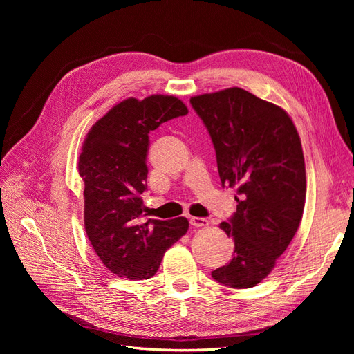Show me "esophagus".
<instances>
[{
  "label": "esophagus",
  "instance_id": "obj_1",
  "mask_svg": "<svg viewBox=\"0 0 354 354\" xmlns=\"http://www.w3.org/2000/svg\"><path fill=\"white\" fill-rule=\"evenodd\" d=\"M190 224L194 227H207L208 226V220L202 218V217H190Z\"/></svg>",
  "mask_w": 354,
  "mask_h": 354
}]
</instances>
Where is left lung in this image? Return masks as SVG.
I'll return each mask as SVG.
<instances>
[{
    "label": "left lung",
    "mask_w": 354,
    "mask_h": 354,
    "mask_svg": "<svg viewBox=\"0 0 354 354\" xmlns=\"http://www.w3.org/2000/svg\"><path fill=\"white\" fill-rule=\"evenodd\" d=\"M211 136L223 187H236V212L220 224L234 242L233 259L211 272L230 288L269 276L291 243L306 202L303 147L289 115L233 87L190 99Z\"/></svg>",
    "instance_id": "left-lung-1"
}]
</instances>
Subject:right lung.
I'll return each mask as SVG.
<instances>
[{
  "instance_id": "1",
  "label": "right lung",
  "mask_w": 354,
  "mask_h": 354,
  "mask_svg": "<svg viewBox=\"0 0 354 354\" xmlns=\"http://www.w3.org/2000/svg\"><path fill=\"white\" fill-rule=\"evenodd\" d=\"M174 95L127 99L93 125L80 155L84 224L104 267L127 279H149L165 251L189 229L185 217L143 221L149 133L187 115Z\"/></svg>"
}]
</instances>
